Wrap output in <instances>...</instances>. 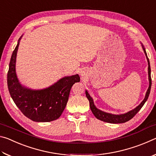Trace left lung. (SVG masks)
Listing matches in <instances>:
<instances>
[{"instance_id":"obj_1","label":"left lung","mask_w":156,"mask_h":156,"mask_svg":"<svg viewBox=\"0 0 156 156\" xmlns=\"http://www.w3.org/2000/svg\"><path fill=\"white\" fill-rule=\"evenodd\" d=\"M142 48H143L144 52L145 54V56L147 57V62H148V74H149V88L147 89V91L146 93V95H145V97L144 100H142V102L140 104L138 107H136L135 109L130 111L126 113H124V114H120V115H114V114H112V113H106L104 112H102L100 109L96 108V107L94 105V100L92 99V98L90 96V95L89 94L88 91H86L85 94H86V96L87 98V99L89 101V106H90L91 110L92 113H94V115L96 116V118H98V120H100L103 122H109V123H113V124H118V123H124L127 122V121L130 120L131 118H133L135 115L138 113L140 110L142 106L144 105L145 102L149 98V94H150V91H151V67H150V62H149V60L148 58L147 55V52L145 51V49L144 48L143 45L142 44Z\"/></svg>"}]
</instances>
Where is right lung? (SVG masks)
I'll use <instances>...</instances> for the list:
<instances>
[{"label": "right lung", "instance_id": "1", "mask_svg": "<svg viewBox=\"0 0 156 156\" xmlns=\"http://www.w3.org/2000/svg\"><path fill=\"white\" fill-rule=\"evenodd\" d=\"M20 37L12 53L7 73V86L14 103L26 117L35 122H51L58 118L64 111L70 90L80 82L78 74L66 76L49 87L32 90L21 85L16 73V60Z\"/></svg>", "mask_w": 156, "mask_h": 156}]
</instances>
